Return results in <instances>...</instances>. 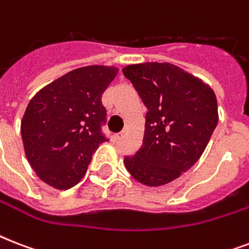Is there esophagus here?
Masks as SVG:
<instances>
[{"instance_id": "34e87169", "label": "esophagus", "mask_w": 249, "mask_h": 249, "mask_svg": "<svg viewBox=\"0 0 249 249\" xmlns=\"http://www.w3.org/2000/svg\"><path fill=\"white\" fill-rule=\"evenodd\" d=\"M124 134H125V132L117 133V134H115V137H113V138H115V140H116V141H119V140H121L123 137H124Z\"/></svg>"}]
</instances>
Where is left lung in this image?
<instances>
[{
    "mask_svg": "<svg viewBox=\"0 0 249 249\" xmlns=\"http://www.w3.org/2000/svg\"><path fill=\"white\" fill-rule=\"evenodd\" d=\"M146 106L142 146L125 156V168L146 186H163L196 163L218 123L216 94L208 84L170 63L123 68Z\"/></svg>",
    "mask_w": 249,
    "mask_h": 249,
    "instance_id": "1",
    "label": "left lung"
}]
</instances>
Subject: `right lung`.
<instances>
[{
    "mask_svg": "<svg viewBox=\"0 0 249 249\" xmlns=\"http://www.w3.org/2000/svg\"><path fill=\"white\" fill-rule=\"evenodd\" d=\"M119 68L86 66L37 91L25 108L20 132L25 156L41 181L68 190L85 176L99 144L106 108L102 94Z\"/></svg>",
    "mask_w": 249,
    "mask_h": 249,
    "instance_id": "1",
    "label": "right lung"
}]
</instances>
